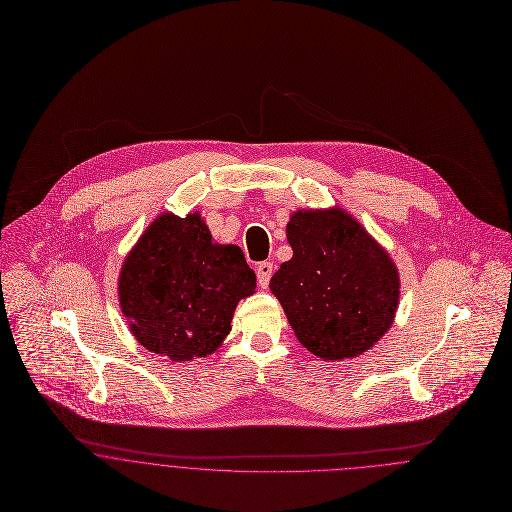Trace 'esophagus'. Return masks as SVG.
<instances>
[{
    "instance_id": "obj_1",
    "label": "esophagus",
    "mask_w": 512,
    "mask_h": 512,
    "mask_svg": "<svg viewBox=\"0 0 512 512\" xmlns=\"http://www.w3.org/2000/svg\"><path fill=\"white\" fill-rule=\"evenodd\" d=\"M273 271H275V267H273V263H269V261H263V263L257 265V281H259L261 288H267V286H269Z\"/></svg>"
}]
</instances>
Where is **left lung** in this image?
<instances>
[{"label":"left lung","instance_id":"1","mask_svg":"<svg viewBox=\"0 0 512 512\" xmlns=\"http://www.w3.org/2000/svg\"><path fill=\"white\" fill-rule=\"evenodd\" d=\"M292 259L271 279L298 341L324 361L361 355L393 326L400 296L391 255L341 208L298 210Z\"/></svg>","mask_w":512,"mask_h":512}]
</instances>
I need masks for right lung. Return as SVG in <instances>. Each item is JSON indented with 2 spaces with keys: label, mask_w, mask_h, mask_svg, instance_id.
<instances>
[{
  "label": "right lung",
  "mask_w": 512,
  "mask_h": 512,
  "mask_svg": "<svg viewBox=\"0 0 512 512\" xmlns=\"http://www.w3.org/2000/svg\"><path fill=\"white\" fill-rule=\"evenodd\" d=\"M257 277L237 245L214 243L198 212L161 214L123 261L117 294L131 334L157 355L190 361L214 353L235 306Z\"/></svg>",
  "instance_id": "1"
}]
</instances>
